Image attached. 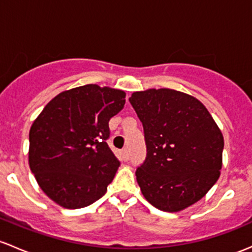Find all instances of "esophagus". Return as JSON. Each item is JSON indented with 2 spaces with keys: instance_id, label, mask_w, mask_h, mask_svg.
<instances>
[{
  "instance_id": "obj_1",
  "label": "esophagus",
  "mask_w": 252,
  "mask_h": 252,
  "mask_svg": "<svg viewBox=\"0 0 252 252\" xmlns=\"http://www.w3.org/2000/svg\"><path fill=\"white\" fill-rule=\"evenodd\" d=\"M121 156H122V159H123V160H128V159H129L128 148H124V150H122Z\"/></svg>"
}]
</instances>
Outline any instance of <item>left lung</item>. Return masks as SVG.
Listing matches in <instances>:
<instances>
[{"label":"left lung","instance_id":"8db88e82","mask_svg":"<svg viewBox=\"0 0 252 252\" xmlns=\"http://www.w3.org/2000/svg\"><path fill=\"white\" fill-rule=\"evenodd\" d=\"M147 156L136 170L142 194L155 208L177 213L200 200L222 168L223 135L198 99L174 89L134 92Z\"/></svg>","mask_w":252,"mask_h":252}]
</instances>
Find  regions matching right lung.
Listing matches in <instances>:
<instances>
[{
    "mask_svg": "<svg viewBox=\"0 0 252 252\" xmlns=\"http://www.w3.org/2000/svg\"><path fill=\"white\" fill-rule=\"evenodd\" d=\"M126 104V93L86 84L62 92L44 106L29 133V165L41 189L66 209L96 202L119 160L108 147V122Z\"/></svg>",
    "mask_w": 252,
    "mask_h": 252,
    "instance_id": "1",
    "label": "right lung"
}]
</instances>
